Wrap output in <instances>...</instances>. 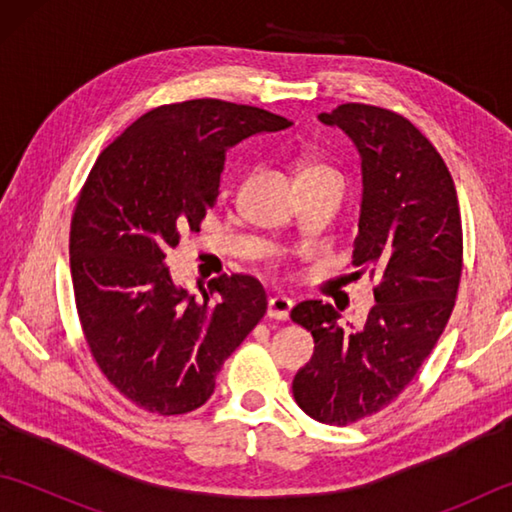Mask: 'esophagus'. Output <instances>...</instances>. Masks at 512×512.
Masks as SVG:
<instances>
[{
  "label": "esophagus",
  "instance_id": "esophagus-1",
  "mask_svg": "<svg viewBox=\"0 0 512 512\" xmlns=\"http://www.w3.org/2000/svg\"><path fill=\"white\" fill-rule=\"evenodd\" d=\"M290 310H292V299H288L284 295H275V297L268 299V317L270 319L288 321Z\"/></svg>",
  "mask_w": 512,
  "mask_h": 512
}]
</instances>
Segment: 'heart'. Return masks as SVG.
Returning <instances> with one entry per match:
<instances>
[{
  "instance_id": "1",
  "label": "heart",
  "mask_w": 512,
  "mask_h": 512,
  "mask_svg": "<svg viewBox=\"0 0 512 512\" xmlns=\"http://www.w3.org/2000/svg\"><path fill=\"white\" fill-rule=\"evenodd\" d=\"M319 176H339L332 167L323 165V162H308L306 167H301L299 171V180H308V178H319Z\"/></svg>"
}]
</instances>
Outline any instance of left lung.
I'll list each match as a JSON object with an SVG mask.
<instances>
[{"mask_svg": "<svg viewBox=\"0 0 512 512\" xmlns=\"http://www.w3.org/2000/svg\"><path fill=\"white\" fill-rule=\"evenodd\" d=\"M319 118L341 127L361 154L352 264L378 279L376 306L352 332L330 303L292 308L290 319L314 339L292 394L310 418L345 427L391 405L447 328L462 277V217L442 156L405 116L345 103Z\"/></svg>", "mask_w": 512, "mask_h": 512, "instance_id": "obj_1", "label": "left lung"}]
</instances>
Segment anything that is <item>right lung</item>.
<instances>
[{"label":"right lung","instance_id":"1","mask_svg":"<svg viewBox=\"0 0 512 512\" xmlns=\"http://www.w3.org/2000/svg\"><path fill=\"white\" fill-rule=\"evenodd\" d=\"M292 123L253 105H160L107 145L70 226V270L83 336L103 376L136 407L178 416L202 407L224 361L266 314L250 275H220L189 295L169 248L220 195L228 147Z\"/></svg>","mask_w":512,"mask_h":512}]
</instances>
